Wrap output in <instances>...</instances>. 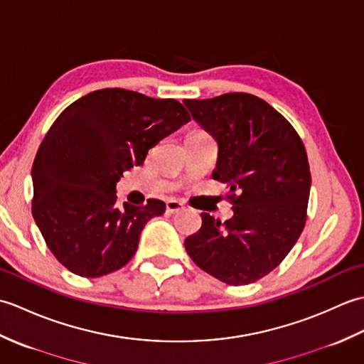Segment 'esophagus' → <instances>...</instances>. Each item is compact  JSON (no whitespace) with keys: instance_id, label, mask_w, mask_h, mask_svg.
<instances>
[{"instance_id":"34e87169","label":"esophagus","mask_w":364,"mask_h":364,"mask_svg":"<svg viewBox=\"0 0 364 364\" xmlns=\"http://www.w3.org/2000/svg\"><path fill=\"white\" fill-rule=\"evenodd\" d=\"M183 203L180 202V200H175V198H170L166 202V210L168 214H176L180 213L183 210Z\"/></svg>"}]
</instances>
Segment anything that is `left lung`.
I'll use <instances>...</instances> for the list:
<instances>
[{"label": "left lung", "mask_w": 364, "mask_h": 364, "mask_svg": "<svg viewBox=\"0 0 364 364\" xmlns=\"http://www.w3.org/2000/svg\"><path fill=\"white\" fill-rule=\"evenodd\" d=\"M219 145L213 178L227 183L233 218L202 213V228L184 247L218 280L241 286L274 270L306 222L311 173L304 142L280 112L250 94L184 100Z\"/></svg>", "instance_id": "8db88e82"}]
</instances>
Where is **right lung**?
Here are the masks:
<instances>
[{"mask_svg":"<svg viewBox=\"0 0 364 364\" xmlns=\"http://www.w3.org/2000/svg\"><path fill=\"white\" fill-rule=\"evenodd\" d=\"M191 120L173 98L125 89L90 92L64 109L38 146L33 215L51 253L70 272L97 278L134 257L145 223L164 214L156 198L117 206L115 186L151 146Z\"/></svg>","mask_w":364,"mask_h":364,"instance_id":"add662e5","label":"right lung"}]
</instances>
